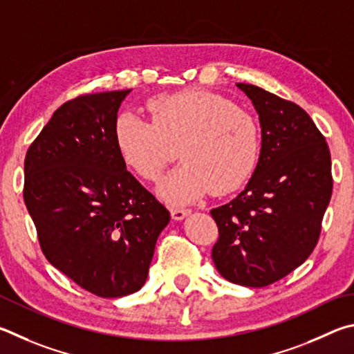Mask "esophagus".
<instances>
[{
	"mask_svg": "<svg viewBox=\"0 0 354 354\" xmlns=\"http://www.w3.org/2000/svg\"><path fill=\"white\" fill-rule=\"evenodd\" d=\"M189 213H191V212H189V209H187V208H178V207L171 208L172 219H176V221H183Z\"/></svg>",
	"mask_w": 354,
	"mask_h": 354,
	"instance_id": "34e87169",
	"label": "esophagus"
}]
</instances>
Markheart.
Listing matches in <instances>:
<instances>
[{"label":"heart","mask_w":354,"mask_h":354,"mask_svg":"<svg viewBox=\"0 0 354 354\" xmlns=\"http://www.w3.org/2000/svg\"><path fill=\"white\" fill-rule=\"evenodd\" d=\"M151 121L122 113L115 122V142L130 171L158 180L178 147L182 165L158 185V196L172 205L199 201L209 189L227 194L249 178L259 160V127L230 99L191 90L160 95L147 102Z\"/></svg>","instance_id":"b5f03b06"}]
</instances>
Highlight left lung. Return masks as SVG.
Masks as SVG:
<instances>
[{
    "label": "left lung",
    "mask_w": 354,
    "mask_h": 354,
    "mask_svg": "<svg viewBox=\"0 0 354 354\" xmlns=\"http://www.w3.org/2000/svg\"><path fill=\"white\" fill-rule=\"evenodd\" d=\"M261 127L258 165L244 191L213 208V261L225 280L264 288L311 255L331 199V157L305 110L250 84H236Z\"/></svg>",
    "instance_id": "obj_1"
}]
</instances>
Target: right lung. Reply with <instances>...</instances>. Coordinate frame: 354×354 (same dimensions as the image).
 Instances as JSON below:
<instances>
[{"mask_svg":"<svg viewBox=\"0 0 354 354\" xmlns=\"http://www.w3.org/2000/svg\"><path fill=\"white\" fill-rule=\"evenodd\" d=\"M130 91L64 104L24 160V203L46 259L104 299L142 288L155 244L171 221L118 152L116 113Z\"/></svg>","mask_w":354,"mask_h":354,"instance_id":"right-lung-1","label":"right lung"}]
</instances>
